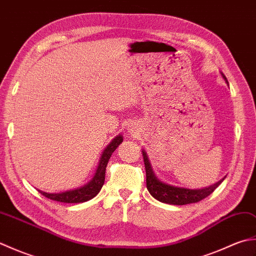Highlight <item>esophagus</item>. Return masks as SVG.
<instances>
[{
	"label": "esophagus",
	"mask_w": 256,
	"mask_h": 256,
	"mask_svg": "<svg viewBox=\"0 0 256 256\" xmlns=\"http://www.w3.org/2000/svg\"><path fill=\"white\" fill-rule=\"evenodd\" d=\"M128 132H130V133H131V134H132V133H135V126H134V125H133V124H131V125H128Z\"/></svg>",
	"instance_id": "esophagus-1"
}]
</instances>
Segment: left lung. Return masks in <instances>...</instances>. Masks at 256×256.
Wrapping results in <instances>:
<instances>
[{"label":"left lung","instance_id":"1","mask_svg":"<svg viewBox=\"0 0 256 256\" xmlns=\"http://www.w3.org/2000/svg\"><path fill=\"white\" fill-rule=\"evenodd\" d=\"M222 78L226 80V82L229 86V82L226 78V76L221 72ZM144 164H145V170H146V187L150 194L153 196L155 199H157L160 202L174 204V206H184L188 204H194L198 201L208 197L210 194L214 192L216 187L224 180L226 176L220 179L219 182L210 184L208 187L204 188H186L180 186H175V184H168L160 180V179L156 176V174L153 170V167L150 165V162L148 154L144 150H142Z\"/></svg>","mask_w":256,"mask_h":256}]
</instances>
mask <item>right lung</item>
Instances as JSON below:
<instances>
[{
    "label": "right lung",
    "mask_w": 256,
    "mask_h": 256,
    "mask_svg": "<svg viewBox=\"0 0 256 256\" xmlns=\"http://www.w3.org/2000/svg\"><path fill=\"white\" fill-rule=\"evenodd\" d=\"M123 142V136L121 134H118V136L114 138L104 150L102 152V155L100 157L99 164H98L96 170L94 172V177H92L90 180L84 184V186L67 190V192H42V190L37 189L42 196H45L46 198L59 201V202H66V204H79V202H84V201H88L100 192V190L104 184L106 179V168L108 165V162L110 160V157L114 150L118 148V146Z\"/></svg>",
    "instance_id": "obj_1"
}]
</instances>
